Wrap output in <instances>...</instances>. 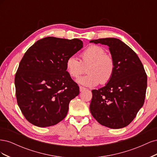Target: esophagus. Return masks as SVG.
Wrapping results in <instances>:
<instances>
[{"label": "esophagus", "mask_w": 157, "mask_h": 157, "mask_svg": "<svg viewBox=\"0 0 157 157\" xmlns=\"http://www.w3.org/2000/svg\"><path fill=\"white\" fill-rule=\"evenodd\" d=\"M79 88H80V92H83L85 90H86V88H85L84 87H82V86H80Z\"/></svg>", "instance_id": "1"}]
</instances>
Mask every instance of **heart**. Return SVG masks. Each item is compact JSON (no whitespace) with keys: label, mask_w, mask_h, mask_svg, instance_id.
Wrapping results in <instances>:
<instances>
[{"label":"heart","mask_w":157,"mask_h":157,"mask_svg":"<svg viewBox=\"0 0 157 157\" xmlns=\"http://www.w3.org/2000/svg\"><path fill=\"white\" fill-rule=\"evenodd\" d=\"M105 53V49L101 46H89L80 55L81 61L75 56L69 57L65 62L66 71L70 77L77 78L88 66V75L78 78L77 82L86 87L96 86L99 83L106 84L113 77L115 63L113 57Z\"/></svg>","instance_id":"1"}]
</instances>
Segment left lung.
I'll use <instances>...</instances> for the list:
<instances>
[{"mask_svg": "<svg viewBox=\"0 0 157 157\" xmlns=\"http://www.w3.org/2000/svg\"><path fill=\"white\" fill-rule=\"evenodd\" d=\"M108 46L115 70L108 83L93 90L90 110L99 124L113 129L128 126L143 107L147 77L138 56L124 42L116 38L92 40Z\"/></svg>", "mask_w": 157, "mask_h": 157, "instance_id": "obj_1", "label": "left lung"}]
</instances>
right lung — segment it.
Here are the masks:
<instances>
[{
    "mask_svg": "<svg viewBox=\"0 0 157 157\" xmlns=\"http://www.w3.org/2000/svg\"><path fill=\"white\" fill-rule=\"evenodd\" d=\"M83 47L82 40L48 36L27 50L15 76L17 105L39 127L55 125L66 117L79 87L68 74L66 60Z\"/></svg>",
    "mask_w": 157,
    "mask_h": 157,
    "instance_id": "1",
    "label": "right lung"
}]
</instances>
